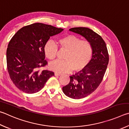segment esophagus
Listing matches in <instances>:
<instances>
[{"label":"esophagus","instance_id":"1","mask_svg":"<svg viewBox=\"0 0 129 129\" xmlns=\"http://www.w3.org/2000/svg\"><path fill=\"white\" fill-rule=\"evenodd\" d=\"M60 75H61L60 74H59V73H55V76H60Z\"/></svg>","mask_w":129,"mask_h":129}]
</instances>
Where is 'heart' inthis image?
<instances>
[{
	"mask_svg": "<svg viewBox=\"0 0 129 129\" xmlns=\"http://www.w3.org/2000/svg\"><path fill=\"white\" fill-rule=\"evenodd\" d=\"M60 50H65L63 60H55L50 64V69L56 73H66L73 70L75 71L82 70L91 60L93 54V47L87 40H82L75 35H69L58 40ZM46 57L53 60L57 56L58 47L51 41H47L44 46Z\"/></svg>",
	"mask_w": 129,
	"mask_h": 129,
	"instance_id": "b5f03b06",
	"label": "heart"
}]
</instances>
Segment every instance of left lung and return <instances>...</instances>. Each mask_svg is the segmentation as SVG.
Instances as JSON below:
<instances>
[{"label": "left lung", "mask_w": 129, "mask_h": 129, "mask_svg": "<svg viewBox=\"0 0 129 129\" xmlns=\"http://www.w3.org/2000/svg\"><path fill=\"white\" fill-rule=\"evenodd\" d=\"M69 30L83 36L93 47L92 57L87 66L70 76V82L62 88L63 93L67 96L80 99L91 94L100 84L109 62V54L103 38L92 29L76 27Z\"/></svg>", "instance_id": "1"}]
</instances>
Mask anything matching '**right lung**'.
<instances>
[{
  "label": "right lung",
  "instance_id": "obj_1",
  "mask_svg": "<svg viewBox=\"0 0 129 129\" xmlns=\"http://www.w3.org/2000/svg\"><path fill=\"white\" fill-rule=\"evenodd\" d=\"M63 30L38 22L22 27L13 36L7 50V65L17 88L26 93H36L54 75L53 71L40 69L47 64L44 46L51 36Z\"/></svg>",
  "mask_w": 129,
  "mask_h": 129
}]
</instances>
